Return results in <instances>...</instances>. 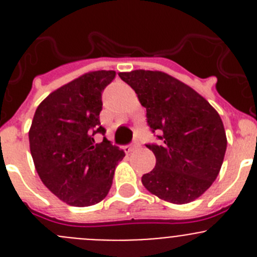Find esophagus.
<instances>
[{
  "label": "esophagus",
  "instance_id": "esophagus-1",
  "mask_svg": "<svg viewBox=\"0 0 257 257\" xmlns=\"http://www.w3.org/2000/svg\"><path fill=\"white\" fill-rule=\"evenodd\" d=\"M138 148H139V144H138V143H134V144L127 145V147H124V148H123V150H124V153H127V154H128V153L134 152V150L138 149Z\"/></svg>",
  "mask_w": 257,
  "mask_h": 257
}]
</instances>
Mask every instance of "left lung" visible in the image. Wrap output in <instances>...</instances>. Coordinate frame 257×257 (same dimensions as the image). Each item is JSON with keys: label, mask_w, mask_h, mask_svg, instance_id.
<instances>
[{"label": "left lung", "mask_w": 257, "mask_h": 257, "mask_svg": "<svg viewBox=\"0 0 257 257\" xmlns=\"http://www.w3.org/2000/svg\"><path fill=\"white\" fill-rule=\"evenodd\" d=\"M118 75L147 108L153 133H161V145H147L157 163L141 177L143 185L172 204L196 200L213 185L224 159L227 136L219 113L191 86L166 72Z\"/></svg>", "instance_id": "8db88e82"}]
</instances>
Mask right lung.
Segmentation results:
<instances>
[{
	"instance_id": "right-lung-1",
	"label": "right lung",
	"mask_w": 257,
	"mask_h": 257,
	"mask_svg": "<svg viewBox=\"0 0 257 257\" xmlns=\"http://www.w3.org/2000/svg\"><path fill=\"white\" fill-rule=\"evenodd\" d=\"M116 71L99 70L81 75L52 91L38 105L29 130L35 169L53 195L72 206L95 205L112 186L123 150L103 139L95 144L100 126L102 91Z\"/></svg>"
}]
</instances>
